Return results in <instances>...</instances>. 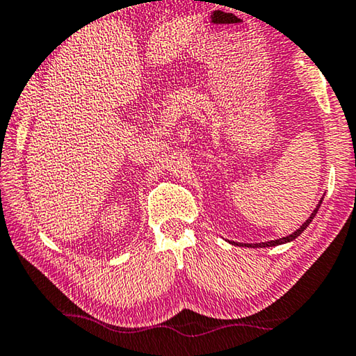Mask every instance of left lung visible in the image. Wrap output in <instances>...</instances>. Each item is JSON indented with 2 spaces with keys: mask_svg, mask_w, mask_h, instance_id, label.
Here are the masks:
<instances>
[{
  "mask_svg": "<svg viewBox=\"0 0 356 356\" xmlns=\"http://www.w3.org/2000/svg\"><path fill=\"white\" fill-rule=\"evenodd\" d=\"M323 198H325V196H323ZM323 198L320 200V203L316 204V208L314 209V212H312L309 219H307V220L304 222V224H302L296 232L291 233V235L280 238V240H272V241H265V243H236V241H233L232 245H235V246H245V248H272V246H280V245H286V243L294 241L296 238L300 236L302 232H304V230L307 229V227H309V225L312 224V220H314V217L316 216V212H318V209H320V206H321V203H323Z\"/></svg>",
  "mask_w": 356,
  "mask_h": 356,
  "instance_id": "left-lung-1",
  "label": "left lung"
}]
</instances>
